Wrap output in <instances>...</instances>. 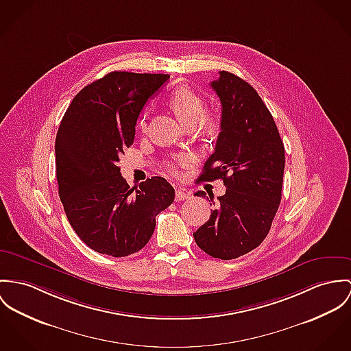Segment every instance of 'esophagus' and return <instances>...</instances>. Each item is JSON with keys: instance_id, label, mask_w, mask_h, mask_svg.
I'll return each instance as SVG.
<instances>
[{"instance_id": "obj_1", "label": "esophagus", "mask_w": 351, "mask_h": 351, "mask_svg": "<svg viewBox=\"0 0 351 351\" xmlns=\"http://www.w3.org/2000/svg\"><path fill=\"white\" fill-rule=\"evenodd\" d=\"M186 198H189V193H186L182 189H178L176 191V201H182V199H186Z\"/></svg>"}]
</instances>
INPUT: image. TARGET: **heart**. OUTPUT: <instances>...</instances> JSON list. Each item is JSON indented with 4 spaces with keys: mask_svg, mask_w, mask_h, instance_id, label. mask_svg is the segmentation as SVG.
I'll use <instances>...</instances> for the list:
<instances>
[{
    "mask_svg": "<svg viewBox=\"0 0 351 351\" xmlns=\"http://www.w3.org/2000/svg\"><path fill=\"white\" fill-rule=\"evenodd\" d=\"M167 103L176 117L188 128H193L197 123L204 131H213L220 125L219 115L210 111H204L202 97L186 86L177 87L169 96ZM139 128L142 130L146 128L145 118L139 121ZM191 162L193 157L191 154H180L174 160H170L166 167L173 176H178V169L189 166Z\"/></svg>",
    "mask_w": 351,
    "mask_h": 351,
    "instance_id": "obj_1",
    "label": "heart"
}]
</instances>
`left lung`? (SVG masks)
I'll list each match as a JSON object with an SVG mask.
<instances>
[{"mask_svg": "<svg viewBox=\"0 0 351 351\" xmlns=\"http://www.w3.org/2000/svg\"><path fill=\"white\" fill-rule=\"evenodd\" d=\"M210 87L223 107L221 132L198 181L221 178L226 191L217 202L210 197L216 209L193 236L208 255L230 260L255 250L271 229L282 199L285 145L269 110L250 83L221 71Z\"/></svg>", "mask_w": 351, "mask_h": 351, "instance_id": "1", "label": "left lung"}]
</instances>
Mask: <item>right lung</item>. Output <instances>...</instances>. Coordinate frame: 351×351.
<instances>
[{"mask_svg": "<svg viewBox=\"0 0 351 351\" xmlns=\"http://www.w3.org/2000/svg\"><path fill=\"white\" fill-rule=\"evenodd\" d=\"M169 77L110 72L86 86L64 114L55 143L59 195L76 234L99 254L141 251L154 233L156 216L174 201L165 178L131 188L118 166L143 106Z\"/></svg>", "mask_w": 351, "mask_h": 351, "instance_id": "right-lung-1", "label": "right lung"}]
</instances>
